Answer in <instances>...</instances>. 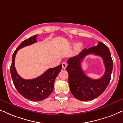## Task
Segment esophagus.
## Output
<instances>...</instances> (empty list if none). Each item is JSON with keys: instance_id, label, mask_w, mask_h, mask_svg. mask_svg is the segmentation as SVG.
<instances>
[{"instance_id": "esophagus-1", "label": "esophagus", "mask_w": 123, "mask_h": 123, "mask_svg": "<svg viewBox=\"0 0 123 123\" xmlns=\"http://www.w3.org/2000/svg\"><path fill=\"white\" fill-rule=\"evenodd\" d=\"M62 68L63 69H66V66H67V63H66V62H63L62 63Z\"/></svg>"}]
</instances>
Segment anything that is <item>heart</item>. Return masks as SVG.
<instances>
[{
    "instance_id": "1",
    "label": "heart",
    "mask_w": 123,
    "mask_h": 123,
    "mask_svg": "<svg viewBox=\"0 0 123 123\" xmlns=\"http://www.w3.org/2000/svg\"><path fill=\"white\" fill-rule=\"evenodd\" d=\"M81 47V44H80V43L77 44V45H76V49L77 50H80V49Z\"/></svg>"
}]
</instances>
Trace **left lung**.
Wrapping results in <instances>:
<instances>
[{"label":"left lung","instance_id":"obj_1","mask_svg":"<svg viewBox=\"0 0 123 123\" xmlns=\"http://www.w3.org/2000/svg\"><path fill=\"white\" fill-rule=\"evenodd\" d=\"M93 54L103 58L106 68L104 75L98 79H92L85 75L80 63L85 56ZM66 67L69 74V84L72 94L81 101H90L97 98L104 92L110 82L113 69V61L108 47L99 42L96 46L84 49L75 57L67 61Z\"/></svg>","mask_w":123,"mask_h":123}]
</instances>
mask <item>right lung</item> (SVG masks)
<instances>
[{
    "label": "right lung",
    "instance_id": "add662e5",
    "mask_svg": "<svg viewBox=\"0 0 123 123\" xmlns=\"http://www.w3.org/2000/svg\"><path fill=\"white\" fill-rule=\"evenodd\" d=\"M37 35L25 40L14 51L10 67V73L13 83L18 92L25 98L30 101H39L46 99L53 92L56 77L61 70L62 65L50 68L38 77L25 80L20 77L15 67V58L17 51L22 47L31 45L37 42Z\"/></svg>",
    "mask_w": 123,
    "mask_h": 123
}]
</instances>
